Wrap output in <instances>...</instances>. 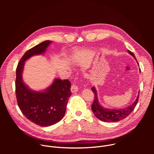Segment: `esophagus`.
<instances>
[{
	"label": "esophagus",
	"mask_w": 154,
	"mask_h": 154,
	"mask_svg": "<svg viewBox=\"0 0 154 154\" xmlns=\"http://www.w3.org/2000/svg\"><path fill=\"white\" fill-rule=\"evenodd\" d=\"M78 90H79V88L78 86L75 85V84H73L71 88V91L72 93H75V92H77L78 91Z\"/></svg>",
	"instance_id": "34e87169"
}]
</instances>
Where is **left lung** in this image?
Segmentation results:
<instances>
[{
    "mask_svg": "<svg viewBox=\"0 0 154 154\" xmlns=\"http://www.w3.org/2000/svg\"><path fill=\"white\" fill-rule=\"evenodd\" d=\"M128 52L132 56L135 60H137L136 57L133 52H130L128 50ZM139 65V64L138 63ZM140 72H141V69H140ZM94 94V99L93 103L91 105V109L94 115V116L100 119V121L105 122H118L120 120L124 119L127 116H128L131 112H133L134 108H135L139 99V93L138 94L137 98L135 101L131 104V105L125 107L124 108L121 109H110V108H106L102 106L98 100L97 93L94 86H93L91 88Z\"/></svg>",
    "mask_w": 154,
    "mask_h": 154,
    "instance_id": "obj_1",
    "label": "left lung"
}]
</instances>
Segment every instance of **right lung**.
I'll return each mask as SVG.
<instances>
[{"mask_svg":"<svg viewBox=\"0 0 154 154\" xmlns=\"http://www.w3.org/2000/svg\"><path fill=\"white\" fill-rule=\"evenodd\" d=\"M51 42L48 40L43 41L29 49L22 57L16 68L15 86L18 106L26 118L42 127L54 125L62 119L71 95V82L68 79H55L42 91L30 89L23 81L25 61L33 55L45 54Z\"/></svg>","mask_w":154,"mask_h":154,"instance_id":"right-lung-1","label":"right lung"}]
</instances>
